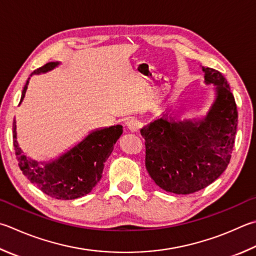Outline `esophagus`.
Masks as SVG:
<instances>
[{
  "label": "esophagus",
  "instance_id": "obj_1",
  "mask_svg": "<svg viewBox=\"0 0 256 256\" xmlns=\"http://www.w3.org/2000/svg\"><path fill=\"white\" fill-rule=\"evenodd\" d=\"M125 125H126V128L131 132H136L140 128V123H138V120L136 118H128L126 122H125Z\"/></svg>",
  "mask_w": 256,
  "mask_h": 256
}]
</instances>
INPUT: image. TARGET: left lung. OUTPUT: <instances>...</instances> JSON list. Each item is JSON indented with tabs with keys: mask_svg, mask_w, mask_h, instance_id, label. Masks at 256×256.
<instances>
[{
	"mask_svg": "<svg viewBox=\"0 0 256 256\" xmlns=\"http://www.w3.org/2000/svg\"><path fill=\"white\" fill-rule=\"evenodd\" d=\"M202 72L207 85H216V100L205 118L181 122L164 115L141 128L146 170L166 192H199L230 164L238 118L235 98L222 72L209 67Z\"/></svg>",
	"mask_w": 256,
	"mask_h": 256,
	"instance_id": "8db88e82",
	"label": "left lung"
}]
</instances>
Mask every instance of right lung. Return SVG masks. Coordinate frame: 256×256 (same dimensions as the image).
<instances>
[{
	"label": "right lung",
	"instance_id": "add662e5",
	"mask_svg": "<svg viewBox=\"0 0 256 256\" xmlns=\"http://www.w3.org/2000/svg\"><path fill=\"white\" fill-rule=\"evenodd\" d=\"M59 62H48L31 74L47 72ZM29 77V80H30ZM29 80L22 90L20 103L24 98ZM123 133L122 125L96 130L58 159L48 164H39L23 154L16 141V125L13 122V146L21 171L31 184L51 198L69 200L90 194L102 178L106 160L114 144Z\"/></svg>",
	"mask_w": 256,
	"mask_h": 256
}]
</instances>
